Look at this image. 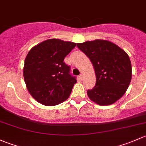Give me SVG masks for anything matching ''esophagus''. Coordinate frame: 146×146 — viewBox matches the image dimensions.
<instances>
[{
  "label": "esophagus",
  "mask_w": 146,
  "mask_h": 146,
  "mask_svg": "<svg viewBox=\"0 0 146 146\" xmlns=\"http://www.w3.org/2000/svg\"><path fill=\"white\" fill-rule=\"evenodd\" d=\"M79 77L80 78V79H82H82H83V74H79Z\"/></svg>",
  "instance_id": "esophagus-1"
}]
</instances>
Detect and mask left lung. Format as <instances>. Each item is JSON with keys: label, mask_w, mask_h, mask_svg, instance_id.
Masks as SVG:
<instances>
[{"label": "left lung", "mask_w": 146, "mask_h": 146, "mask_svg": "<svg viewBox=\"0 0 146 146\" xmlns=\"http://www.w3.org/2000/svg\"><path fill=\"white\" fill-rule=\"evenodd\" d=\"M77 47L89 58L95 70L96 85L87 91L89 98L100 106H109L121 98L131 79V64L127 52L106 40L77 43Z\"/></svg>", "instance_id": "left-lung-1"}]
</instances>
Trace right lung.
Wrapping results in <instances>:
<instances>
[{
  "label": "right lung",
  "mask_w": 146,
  "mask_h": 146,
  "mask_svg": "<svg viewBox=\"0 0 146 146\" xmlns=\"http://www.w3.org/2000/svg\"><path fill=\"white\" fill-rule=\"evenodd\" d=\"M76 43L52 38L41 42L28 52L23 74L29 92L36 101L53 106L67 100L76 84L64 58Z\"/></svg>",
  "instance_id": "obj_1"
}]
</instances>
